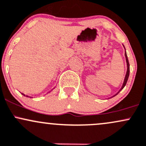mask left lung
<instances>
[{
	"label": "left lung",
	"instance_id": "8db88e82",
	"mask_svg": "<svg viewBox=\"0 0 146 146\" xmlns=\"http://www.w3.org/2000/svg\"><path fill=\"white\" fill-rule=\"evenodd\" d=\"M125 56L126 63H127V72H126V74H125V79H124V81H123V84L121 88V90H119V92L121 90H123V88L125 86L126 83H127V79H128L129 74H130V64H129V61H128V59H127V54H126V52H125ZM119 92H118V93H119ZM118 93H117V94H118Z\"/></svg>",
	"mask_w": 146,
	"mask_h": 146
}]
</instances>
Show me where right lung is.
Listing matches in <instances>:
<instances>
[{"label": "right lung", "mask_w": 146, "mask_h": 146, "mask_svg": "<svg viewBox=\"0 0 146 146\" xmlns=\"http://www.w3.org/2000/svg\"><path fill=\"white\" fill-rule=\"evenodd\" d=\"M22 94H23V95H24V96H25V95L24 94H23V93H22Z\"/></svg>", "instance_id": "1"}]
</instances>
